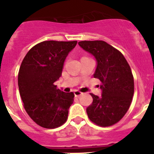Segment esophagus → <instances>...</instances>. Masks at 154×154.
<instances>
[{"mask_svg": "<svg viewBox=\"0 0 154 154\" xmlns=\"http://www.w3.org/2000/svg\"><path fill=\"white\" fill-rule=\"evenodd\" d=\"M83 94H84L83 92H81V91H74L75 96L77 97V98H78V97L81 96V95H83Z\"/></svg>", "mask_w": 154, "mask_h": 154, "instance_id": "obj_1", "label": "esophagus"}]
</instances>
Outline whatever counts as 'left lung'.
I'll return each instance as SVG.
<instances>
[{
    "instance_id": "8db88e82",
    "label": "left lung",
    "mask_w": 154,
    "mask_h": 154,
    "mask_svg": "<svg viewBox=\"0 0 154 154\" xmlns=\"http://www.w3.org/2000/svg\"><path fill=\"white\" fill-rule=\"evenodd\" d=\"M84 50L97 60L94 77L101 81L103 93H91L93 102L88 106L90 121L100 127H109L120 121L128 110L134 95V77L123 54L103 41H80Z\"/></svg>"
}]
</instances>
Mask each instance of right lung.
<instances>
[{"mask_svg": "<svg viewBox=\"0 0 154 154\" xmlns=\"http://www.w3.org/2000/svg\"><path fill=\"white\" fill-rule=\"evenodd\" d=\"M77 43L42 41L22 62L18 74L19 94L27 114L41 127L56 128L67 121L74 94L61 91L55 82L62 76L66 58Z\"/></svg>", "mask_w": 154, "mask_h": 154, "instance_id": "right-lung-1", "label": "right lung"}]
</instances>
